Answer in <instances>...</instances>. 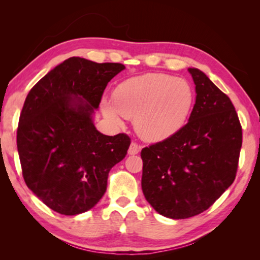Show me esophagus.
<instances>
[{
	"mask_svg": "<svg viewBox=\"0 0 260 260\" xmlns=\"http://www.w3.org/2000/svg\"><path fill=\"white\" fill-rule=\"evenodd\" d=\"M141 150V146H139L136 142H132L129 149H128V153L129 155H136V153H139Z\"/></svg>",
	"mask_w": 260,
	"mask_h": 260,
	"instance_id": "obj_1",
	"label": "esophagus"
}]
</instances>
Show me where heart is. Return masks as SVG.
<instances>
[{"label":"heart","mask_w":260,"mask_h":260,"mask_svg":"<svg viewBox=\"0 0 260 260\" xmlns=\"http://www.w3.org/2000/svg\"><path fill=\"white\" fill-rule=\"evenodd\" d=\"M193 101V89L186 80L150 73L120 83L113 94L115 107L105 100L102 108L113 121H119V114L135 119L136 131L143 139L162 141L186 124Z\"/></svg>","instance_id":"b5f03b06"}]
</instances>
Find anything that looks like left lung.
<instances>
[{
    "instance_id": "1",
    "label": "left lung",
    "mask_w": 260,
    "mask_h": 260,
    "mask_svg": "<svg viewBox=\"0 0 260 260\" xmlns=\"http://www.w3.org/2000/svg\"><path fill=\"white\" fill-rule=\"evenodd\" d=\"M188 71L197 94L188 122L141 151L143 195L172 219L204 212L225 192L235 180L242 147V126L230 98L200 70Z\"/></svg>"
}]
</instances>
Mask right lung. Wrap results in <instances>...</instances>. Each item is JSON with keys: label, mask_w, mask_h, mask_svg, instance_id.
Returning a JSON list of instances; mask_svg holds the SVG:
<instances>
[{"label": "right lung", "mask_w": 260, "mask_h": 260, "mask_svg": "<svg viewBox=\"0 0 260 260\" xmlns=\"http://www.w3.org/2000/svg\"><path fill=\"white\" fill-rule=\"evenodd\" d=\"M124 69L71 57L25 100L17 128L23 177L56 212L76 215L94 208L107 190L110 170L126 156L129 136L104 135L91 119L109 81Z\"/></svg>", "instance_id": "add662e5"}]
</instances>
